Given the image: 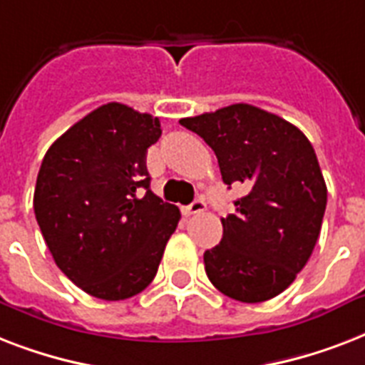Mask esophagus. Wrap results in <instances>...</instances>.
<instances>
[{
    "mask_svg": "<svg viewBox=\"0 0 365 365\" xmlns=\"http://www.w3.org/2000/svg\"><path fill=\"white\" fill-rule=\"evenodd\" d=\"M205 208H206L205 200L195 199L191 205L183 208V214H185V216H193V214H200V212H205Z\"/></svg>",
    "mask_w": 365,
    "mask_h": 365,
    "instance_id": "esophagus-1",
    "label": "esophagus"
}]
</instances>
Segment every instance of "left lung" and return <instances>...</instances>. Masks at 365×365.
I'll list each match as a JSON object with an SVG mask.
<instances>
[{
	"instance_id": "8db88e82",
	"label": "left lung",
	"mask_w": 365,
	"mask_h": 365,
	"mask_svg": "<svg viewBox=\"0 0 365 365\" xmlns=\"http://www.w3.org/2000/svg\"><path fill=\"white\" fill-rule=\"evenodd\" d=\"M217 157L223 183L248 195L222 217L223 239L205 252V269L222 294L261 303L282 294L307 265L322 227L328 189L303 132L250 104L180 119Z\"/></svg>"
}]
</instances>
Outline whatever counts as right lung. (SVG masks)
<instances>
[{
  "label": "right lung",
  "mask_w": 365,
  "mask_h": 365,
  "mask_svg": "<svg viewBox=\"0 0 365 365\" xmlns=\"http://www.w3.org/2000/svg\"><path fill=\"white\" fill-rule=\"evenodd\" d=\"M160 123L125 104L100 106L43 157L34 212L54 263L93 297L128 299L157 274L180 210L149 189L145 155Z\"/></svg>",
  "instance_id": "1"
}]
</instances>
